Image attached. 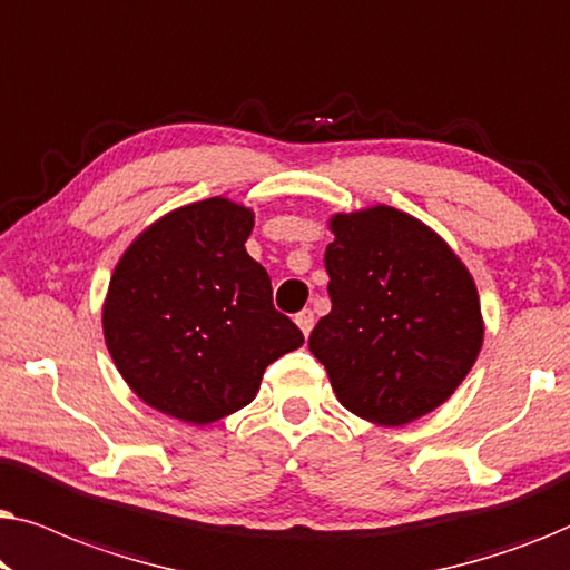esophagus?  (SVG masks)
<instances>
[{"mask_svg": "<svg viewBox=\"0 0 570 570\" xmlns=\"http://www.w3.org/2000/svg\"><path fill=\"white\" fill-rule=\"evenodd\" d=\"M314 322H316V318H314V311H311V308H303L301 314L295 316V324H298V330L306 334V337L311 334V330H314Z\"/></svg>", "mask_w": 570, "mask_h": 570, "instance_id": "34e87169", "label": "esophagus"}]
</instances>
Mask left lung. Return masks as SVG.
Listing matches in <instances>:
<instances>
[{"instance_id":"obj_1","label":"left lung","mask_w":570,"mask_h":570,"mask_svg":"<svg viewBox=\"0 0 570 570\" xmlns=\"http://www.w3.org/2000/svg\"><path fill=\"white\" fill-rule=\"evenodd\" d=\"M332 311L308 350L340 404L376 425L441 407L478 361L485 322L474 277L417 217L389 205L330 215Z\"/></svg>"}]
</instances>
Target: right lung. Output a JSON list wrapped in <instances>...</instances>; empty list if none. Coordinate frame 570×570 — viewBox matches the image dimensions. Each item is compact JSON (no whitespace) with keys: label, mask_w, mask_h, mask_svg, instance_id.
<instances>
[{"label":"right lung","mask_w":570,"mask_h":570,"mask_svg":"<svg viewBox=\"0 0 570 570\" xmlns=\"http://www.w3.org/2000/svg\"><path fill=\"white\" fill-rule=\"evenodd\" d=\"M252 230V207L209 197L158 217L116 262L100 322L116 371L147 407L209 425L246 407L267 365L303 345L246 252Z\"/></svg>","instance_id":"obj_1"}]
</instances>
